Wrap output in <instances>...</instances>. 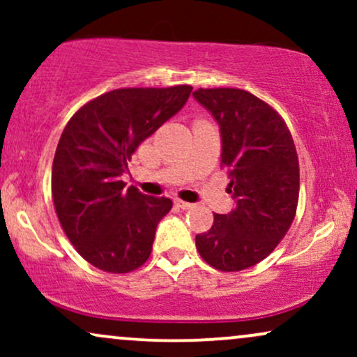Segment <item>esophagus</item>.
Returning <instances> with one entry per match:
<instances>
[{
	"instance_id": "obj_1",
	"label": "esophagus",
	"mask_w": 357,
	"mask_h": 357,
	"mask_svg": "<svg viewBox=\"0 0 357 357\" xmlns=\"http://www.w3.org/2000/svg\"><path fill=\"white\" fill-rule=\"evenodd\" d=\"M174 203H176V206H179L181 210H191V208H192V203L183 202V199H179V198H176Z\"/></svg>"
}]
</instances>
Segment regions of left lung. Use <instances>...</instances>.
Segmentation results:
<instances>
[{
  "instance_id": "1",
  "label": "left lung",
  "mask_w": 357,
  "mask_h": 357,
  "mask_svg": "<svg viewBox=\"0 0 357 357\" xmlns=\"http://www.w3.org/2000/svg\"><path fill=\"white\" fill-rule=\"evenodd\" d=\"M220 126L221 165L235 208L215 213L213 227L196 235V248L211 267L238 272L267 258L285 236L298 202V159L282 117L240 89L192 93Z\"/></svg>"
}]
</instances>
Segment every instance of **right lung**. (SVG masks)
<instances>
[{
    "instance_id": "right-lung-1",
    "label": "right lung",
    "mask_w": 357,
    "mask_h": 357,
    "mask_svg": "<svg viewBox=\"0 0 357 357\" xmlns=\"http://www.w3.org/2000/svg\"><path fill=\"white\" fill-rule=\"evenodd\" d=\"M191 85L117 89L90 100L65 126L52 167V195L65 235L89 264L110 273L141 267L169 198L126 188L127 162L190 99Z\"/></svg>"
}]
</instances>
